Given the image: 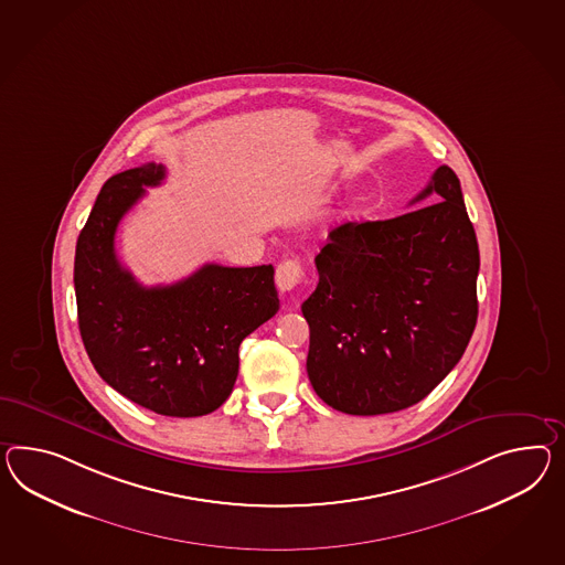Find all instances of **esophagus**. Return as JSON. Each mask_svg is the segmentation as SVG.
<instances>
[{"mask_svg":"<svg viewBox=\"0 0 565 565\" xmlns=\"http://www.w3.org/2000/svg\"><path fill=\"white\" fill-rule=\"evenodd\" d=\"M301 280H303V266H301V262L285 260L278 264V268H276V287L282 290V292L299 287Z\"/></svg>","mask_w":565,"mask_h":565,"instance_id":"34e87169","label":"esophagus"}]
</instances>
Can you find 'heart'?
Listing matches in <instances>:
<instances>
[{
    "label": "heart",
    "mask_w": 565,
    "mask_h": 565,
    "mask_svg": "<svg viewBox=\"0 0 565 565\" xmlns=\"http://www.w3.org/2000/svg\"><path fill=\"white\" fill-rule=\"evenodd\" d=\"M352 215V211H347V213H342V217H350Z\"/></svg>",
    "instance_id": "1"
}]
</instances>
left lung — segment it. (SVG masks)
Listing matches in <instances>:
<instances>
[{
	"label": "left lung",
	"mask_w": 565,
	"mask_h": 565,
	"mask_svg": "<svg viewBox=\"0 0 565 565\" xmlns=\"http://www.w3.org/2000/svg\"><path fill=\"white\" fill-rule=\"evenodd\" d=\"M385 221L344 223L316 256L307 375L319 397L352 416L418 404L461 361L478 321L479 247L449 166Z\"/></svg>",
	"instance_id": "8db88e82"
}]
</instances>
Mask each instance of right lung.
<instances>
[{
    "label": "right lung",
    "instance_id": "obj_1",
    "mask_svg": "<svg viewBox=\"0 0 565 565\" xmlns=\"http://www.w3.org/2000/svg\"><path fill=\"white\" fill-rule=\"evenodd\" d=\"M163 178L161 163H143L102 186L75 247L77 321L113 390L161 416L194 418L230 397L242 340L278 311L275 268L204 264L168 287L137 282L116 258V227Z\"/></svg>",
    "mask_w": 565,
    "mask_h": 565
}]
</instances>
